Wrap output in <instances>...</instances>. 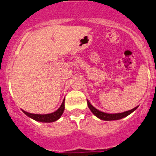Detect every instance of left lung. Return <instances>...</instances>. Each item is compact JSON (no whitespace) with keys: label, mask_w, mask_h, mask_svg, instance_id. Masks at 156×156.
Here are the masks:
<instances>
[{"label":"left lung","mask_w":156,"mask_h":156,"mask_svg":"<svg viewBox=\"0 0 156 156\" xmlns=\"http://www.w3.org/2000/svg\"><path fill=\"white\" fill-rule=\"evenodd\" d=\"M87 103H88V108H90L92 113L95 115L96 117H98V118H100V120H120L125 117L128 116L129 115L132 113L135 110L137 109L138 106H136L135 108H132L131 110H129V111L122 112V113H116V114H108V113H105V112H100L99 110L97 109L96 108L92 105L90 102L87 100Z\"/></svg>","instance_id":"8db88e82"}]
</instances>
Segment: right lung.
Listing matches in <instances>:
<instances>
[{"label":"right lung","instance_id":"1","mask_svg":"<svg viewBox=\"0 0 156 156\" xmlns=\"http://www.w3.org/2000/svg\"><path fill=\"white\" fill-rule=\"evenodd\" d=\"M65 110V99L63 100L61 106L56 110V112H53L51 114H47V115H38V114H32L22 110L27 116L33 120H36L38 122H43V123H51V122H54L56 120H58L62 115L63 114V112Z\"/></svg>","mask_w":156,"mask_h":156}]
</instances>
